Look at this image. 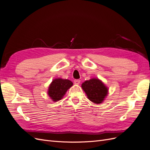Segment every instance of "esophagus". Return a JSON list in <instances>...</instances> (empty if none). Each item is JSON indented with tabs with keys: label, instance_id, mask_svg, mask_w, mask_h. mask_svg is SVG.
I'll return each instance as SVG.
<instances>
[{
	"label": "esophagus",
	"instance_id": "esophagus-1",
	"mask_svg": "<svg viewBox=\"0 0 150 150\" xmlns=\"http://www.w3.org/2000/svg\"><path fill=\"white\" fill-rule=\"evenodd\" d=\"M80 82H81V81H80L79 79H75V80L74 81V83L75 84H80Z\"/></svg>",
	"mask_w": 150,
	"mask_h": 150
}]
</instances>
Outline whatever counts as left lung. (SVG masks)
<instances>
[{
    "instance_id": "left-lung-1",
    "label": "left lung",
    "mask_w": 150,
    "mask_h": 150,
    "mask_svg": "<svg viewBox=\"0 0 150 150\" xmlns=\"http://www.w3.org/2000/svg\"><path fill=\"white\" fill-rule=\"evenodd\" d=\"M81 87L89 100L96 104L103 103L108 93V88L101 80L97 78L86 81Z\"/></svg>"
}]
</instances>
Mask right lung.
I'll return each instance as SVG.
<instances>
[{"instance_id":"add662e5","label":"right lung","mask_w":150,"mask_h":150,"mask_svg":"<svg viewBox=\"0 0 150 150\" xmlns=\"http://www.w3.org/2000/svg\"><path fill=\"white\" fill-rule=\"evenodd\" d=\"M73 85L70 80L57 78L54 79L48 89V95L54 102L61 100L68 89Z\"/></svg>"}]
</instances>
